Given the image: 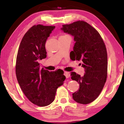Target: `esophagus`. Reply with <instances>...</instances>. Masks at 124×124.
Listing matches in <instances>:
<instances>
[{"instance_id":"obj_1","label":"esophagus","mask_w":124,"mask_h":124,"mask_svg":"<svg viewBox=\"0 0 124 124\" xmlns=\"http://www.w3.org/2000/svg\"><path fill=\"white\" fill-rule=\"evenodd\" d=\"M64 75L65 76V77L67 78H68L70 77V73L68 72H66V71H64Z\"/></svg>"}]
</instances>
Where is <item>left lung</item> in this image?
I'll return each instance as SVG.
<instances>
[{
	"mask_svg": "<svg viewBox=\"0 0 124 124\" xmlns=\"http://www.w3.org/2000/svg\"><path fill=\"white\" fill-rule=\"evenodd\" d=\"M61 30L74 37L75 43L70 58L82 61L85 71L83 77L71 72L72 80L79 84L78 91L72 94L73 99L80 104L90 103L99 96L107 80L106 45L95 29L83 21L63 25Z\"/></svg>",
	"mask_w": 124,
	"mask_h": 124,
	"instance_id": "left-lung-1",
	"label": "left lung"
}]
</instances>
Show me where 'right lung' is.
I'll list each match as a JSON object with an SVG mask.
<instances>
[{"label": "right lung", "mask_w": 124, "mask_h": 124, "mask_svg": "<svg viewBox=\"0 0 124 124\" xmlns=\"http://www.w3.org/2000/svg\"><path fill=\"white\" fill-rule=\"evenodd\" d=\"M55 26L33 25L25 33L18 49L15 71L23 93L30 101L45 107L53 102L57 88L65 79L64 72L40 69V60L45 59V44Z\"/></svg>", "instance_id": "1"}]
</instances>
